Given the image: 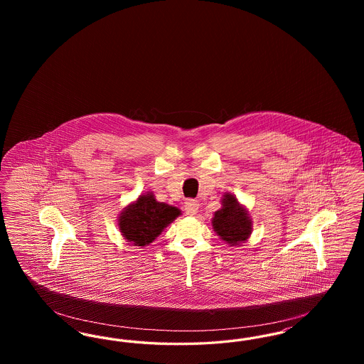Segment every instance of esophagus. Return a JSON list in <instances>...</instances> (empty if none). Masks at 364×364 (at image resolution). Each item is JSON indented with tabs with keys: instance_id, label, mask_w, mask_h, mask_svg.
I'll return each mask as SVG.
<instances>
[{
	"instance_id": "obj_1",
	"label": "esophagus",
	"mask_w": 364,
	"mask_h": 364,
	"mask_svg": "<svg viewBox=\"0 0 364 364\" xmlns=\"http://www.w3.org/2000/svg\"><path fill=\"white\" fill-rule=\"evenodd\" d=\"M184 210H186V213L188 215H195L198 213V210H199V202L195 200V199H188L186 202V205H184Z\"/></svg>"
}]
</instances>
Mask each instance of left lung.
Wrapping results in <instances>:
<instances>
[{
    "instance_id": "8db88e82",
    "label": "left lung",
    "mask_w": 364,
    "mask_h": 364,
    "mask_svg": "<svg viewBox=\"0 0 364 364\" xmlns=\"http://www.w3.org/2000/svg\"><path fill=\"white\" fill-rule=\"evenodd\" d=\"M214 232L230 247L240 245L248 240L252 233V220L247 208L239 203L232 193H225L221 208L214 213L211 220Z\"/></svg>"
}]
</instances>
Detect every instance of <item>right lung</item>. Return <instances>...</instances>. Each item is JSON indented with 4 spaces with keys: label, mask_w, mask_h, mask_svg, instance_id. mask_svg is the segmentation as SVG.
I'll list each match as a JSON object with an SVG mask.
<instances>
[{
    "label": "right lung",
    "mask_w": 364,
    "mask_h": 364,
    "mask_svg": "<svg viewBox=\"0 0 364 364\" xmlns=\"http://www.w3.org/2000/svg\"><path fill=\"white\" fill-rule=\"evenodd\" d=\"M180 214V208L158 202L153 192H147L122 210L119 228L127 242L138 247H147Z\"/></svg>",
    "instance_id": "add662e5"
}]
</instances>
